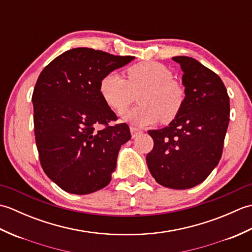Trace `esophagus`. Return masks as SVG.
I'll list each match as a JSON object with an SVG mask.
<instances>
[{"label": "esophagus", "instance_id": "esophagus-1", "mask_svg": "<svg viewBox=\"0 0 252 252\" xmlns=\"http://www.w3.org/2000/svg\"><path fill=\"white\" fill-rule=\"evenodd\" d=\"M130 131H131V135H132V137H133V138L137 137L138 135H141L142 133H143V131H142V130L137 129V127H134V126H131V127H130Z\"/></svg>", "mask_w": 252, "mask_h": 252}]
</instances>
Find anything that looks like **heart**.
<instances>
[{
	"instance_id": "obj_1",
	"label": "heart",
	"mask_w": 252,
	"mask_h": 252,
	"mask_svg": "<svg viewBox=\"0 0 252 252\" xmlns=\"http://www.w3.org/2000/svg\"><path fill=\"white\" fill-rule=\"evenodd\" d=\"M99 92L105 103L117 114L126 110L138 96L141 105L131 109L125 119L138 126H145L175 119L183 108L185 91L173 80L168 67L157 62H142L126 69V79L118 72L101 78Z\"/></svg>"
}]
</instances>
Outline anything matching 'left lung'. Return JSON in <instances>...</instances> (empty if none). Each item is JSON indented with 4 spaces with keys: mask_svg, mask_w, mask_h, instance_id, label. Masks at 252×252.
I'll list each match as a JSON object with an SVG mask.
<instances>
[{
    "mask_svg": "<svg viewBox=\"0 0 252 252\" xmlns=\"http://www.w3.org/2000/svg\"><path fill=\"white\" fill-rule=\"evenodd\" d=\"M181 65L185 87L183 108L168 126L149 130L154 148L146 162L157 183L187 189L205 181L220 161L229 122V97L216 72L187 56Z\"/></svg>",
    "mask_w": 252,
    "mask_h": 252,
    "instance_id": "left-lung-1",
    "label": "left lung"
}]
</instances>
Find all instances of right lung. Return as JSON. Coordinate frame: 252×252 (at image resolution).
I'll return each mask as SVG.
<instances>
[{
    "label": "right lung",
    "mask_w": 252,
    "mask_h": 252,
    "mask_svg": "<svg viewBox=\"0 0 252 252\" xmlns=\"http://www.w3.org/2000/svg\"><path fill=\"white\" fill-rule=\"evenodd\" d=\"M133 56L78 47L52 61L32 94L36 148L45 174L65 191L87 195L109 184L121 145L131 138L126 123L99 92L105 74Z\"/></svg>",
    "instance_id": "right-lung-1"
}]
</instances>
